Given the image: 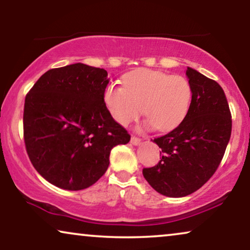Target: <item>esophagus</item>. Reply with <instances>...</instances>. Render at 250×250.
I'll list each match as a JSON object with an SVG mask.
<instances>
[{
  "instance_id": "1",
  "label": "esophagus",
  "mask_w": 250,
  "mask_h": 250,
  "mask_svg": "<svg viewBox=\"0 0 250 250\" xmlns=\"http://www.w3.org/2000/svg\"><path fill=\"white\" fill-rule=\"evenodd\" d=\"M140 142H141V139H139L138 136H134V135L131 136V143H132V145L138 146V145H140Z\"/></svg>"
}]
</instances>
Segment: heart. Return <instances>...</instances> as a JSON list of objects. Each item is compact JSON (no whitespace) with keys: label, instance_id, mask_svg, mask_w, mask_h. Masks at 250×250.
<instances>
[{"label":"heart","instance_id":"heart-1","mask_svg":"<svg viewBox=\"0 0 250 250\" xmlns=\"http://www.w3.org/2000/svg\"><path fill=\"white\" fill-rule=\"evenodd\" d=\"M193 90L188 78L159 70L141 69L124 77V85L110 83L104 101L118 124L127 126L145 112L146 126L162 132L177 127L190 110Z\"/></svg>","mask_w":250,"mask_h":250}]
</instances>
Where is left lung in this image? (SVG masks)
<instances>
[{
    "label": "left lung",
    "mask_w": 250,
    "mask_h": 250,
    "mask_svg": "<svg viewBox=\"0 0 250 250\" xmlns=\"http://www.w3.org/2000/svg\"><path fill=\"white\" fill-rule=\"evenodd\" d=\"M187 76L193 90L187 117L167 134L153 139L162 158L143 168L148 183L167 197H186L216 172L231 136V111L223 88L192 68Z\"/></svg>",
    "instance_id": "8db88e82"
}]
</instances>
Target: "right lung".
<instances>
[{
	"label": "right lung",
	"mask_w": 250,
	"mask_h": 250,
	"mask_svg": "<svg viewBox=\"0 0 250 250\" xmlns=\"http://www.w3.org/2000/svg\"><path fill=\"white\" fill-rule=\"evenodd\" d=\"M107 76L102 68L84 63L53 68L26 95L27 155L53 186L73 191L91 187L107 170L111 149L131 139L104 104Z\"/></svg>",
	"instance_id": "right-lung-1"
}]
</instances>
